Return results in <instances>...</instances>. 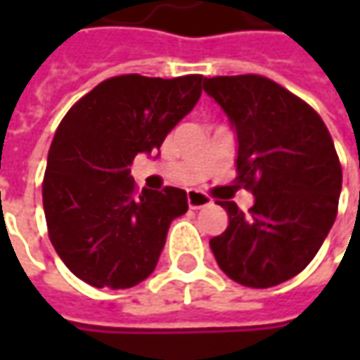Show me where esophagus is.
Masks as SVG:
<instances>
[{"label": "esophagus", "instance_id": "esophagus-1", "mask_svg": "<svg viewBox=\"0 0 360 360\" xmlns=\"http://www.w3.org/2000/svg\"><path fill=\"white\" fill-rule=\"evenodd\" d=\"M210 204V198L200 192V190H188V206L190 208H194V210H198L202 206H208Z\"/></svg>", "mask_w": 360, "mask_h": 360}]
</instances>
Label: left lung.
<instances>
[{
    "label": "left lung",
    "instance_id": "obj_1",
    "mask_svg": "<svg viewBox=\"0 0 360 360\" xmlns=\"http://www.w3.org/2000/svg\"><path fill=\"white\" fill-rule=\"evenodd\" d=\"M204 91L236 134L238 182L255 194L248 214L218 202L229 229L210 248L234 283L276 286L307 269L337 218L342 170L333 138L311 105L269 77H206Z\"/></svg>",
    "mask_w": 360,
    "mask_h": 360
}]
</instances>
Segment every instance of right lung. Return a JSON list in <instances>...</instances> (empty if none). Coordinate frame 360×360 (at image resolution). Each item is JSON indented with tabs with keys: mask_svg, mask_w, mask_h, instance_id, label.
Returning a JSON list of instances; mask_svg holds the SVG:
<instances>
[{
	"mask_svg": "<svg viewBox=\"0 0 360 360\" xmlns=\"http://www.w3.org/2000/svg\"><path fill=\"white\" fill-rule=\"evenodd\" d=\"M202 76L110 77L70 108L49 146L44 212L63 264L96 288H130L158 264L174 218L188 210L180 188L136 192L138 154L164 138L200 100Z\"/></svg>",
	"mask_w": 360,
	"mask_h": 360,
	"instance_id": "1",
	"label": "right lung"
}]
</instances>
